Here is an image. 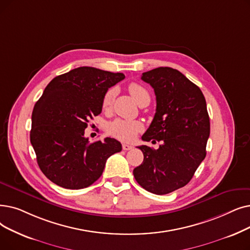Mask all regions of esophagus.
<instances>
[{
  "instance_id": "34e87169",
  "label": "esophagus",
  "mask_w": 250,
  "mask_h": 250,
  "mask_svg": "<svg viewBox=\"0 0 250 250\" xmlns=\"http://www.w3.org/2000/svg\"><path fill=\"white\" fill-rule=\"evenodd\" d=\"M123 149L125 150V151H127V150L133 149V146L129 145V144H126V143H124V144H123Z\"/></svg>"
}]
</instances>
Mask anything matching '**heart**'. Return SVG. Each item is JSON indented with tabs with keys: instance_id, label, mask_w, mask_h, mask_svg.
Segmentation results:
<instances>
[{
	"instance_id": "1",
	"label": "heart",
	"mask_w": 250,
	"mask_h": 250,
	"mask_svg": "<svg viewBox=\"0 0 250 250\" xmlns=\"http://www.w3.org/2000/svg\"><path fill=\"white\" fill-rule=\"evenodd\" d=\"M129 94L132 95L135 101L139 104L141 101L145 98H149V93L147 90L141 84L137 83H129L127 86ZM114 90L110 89L106 92L102 100V108L103 109H108L113 102L114 98ZM108 133L111 136L123 140V141H131L135 138V136L142 129V125L138 122H129L125 121V119H115L114 122L110 123L107 125Z\"/></svg>"
}]
</instances>
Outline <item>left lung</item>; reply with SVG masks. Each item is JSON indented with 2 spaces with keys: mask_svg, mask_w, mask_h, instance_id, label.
I'll return each mask as SVG.
<instances>
[{
  "mask_svg": "<svg viewBox=\"0 0 250 250\" xmlns=\"http://www.w3.org/2000/svg\"><path fill=\"white\" fill-rule=\"evenodd\" d=\"M154 89L156 112L143 141L161 142L157 150L139 146L144 160L133 173L140 186L156 195L168 194L190 182L205 158L210 123L198 86L170 67L142 74Z\"/></svg>",
  "mask_w": 250,
  "mask_h": 250,
  "instance_id": "left-lung-1",
  "label": "left lung"
}]
</instances>
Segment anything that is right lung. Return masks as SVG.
Listing matches in <instances>:
<instances>
[{
	"label": "right lung",
	"instance_id": "add662e5",
	"mask_svg": "<svg viewBox=\"0 0 250 250\" xmlns=\"http://www.w3.org/2000/svg\"><path fill=\"white\" fill-rule=\"evenodd\" d=\"M125 74L83 66L54 78L34 107L30 143L38 165L54 184L83 189L98 180L106 160L122 151L112 138L89 143L84 129L102 111L103 97Z\"/></svg>",
	"mask_w": 250,
	"mask_h": 250
}]
</instances>
